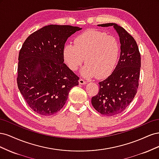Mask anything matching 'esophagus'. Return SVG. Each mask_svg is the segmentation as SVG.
<instances>
[{"label":"esophagus","mask_w":159,"mask_h":159,"mask_svg":"<svg viewBox=\"0 0 159 159\" xmlns=\"http://www.w3.org/2000/svg\"><path fill=\"white\" fill-rule=\"evenodd\" d=\"M79 83L80 85H85L87 84V81H85L83 79H80L79 80Z\"/></svg>","instance_id":"34e87169"}]
</instances>
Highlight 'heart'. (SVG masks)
<instances>
[{
  "mask_svg": "<svg viewBox=\"0 0 159 159\" xmlns=\"http://www.w3.org/2000/svg\"><path fill=\"white\" fill-rule=\"evenodd\" d=\"M74 43L66 45L63 51L64 60L71 70H78L85 60L81 74L86 78H103L113 71L119 55L115 38L91 30L76 37Z\"/></svg>",
  "mask_w": 159,
  "mask_h": 159,
  "instance_id": "b5f03b06",
  "label": "heart"
}]
</instances>
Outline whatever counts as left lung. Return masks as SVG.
Segmentation results:
<instances>
[{
	"instance_id": "obj_1",
	"label": "left lung",
	"mask_w": 159,
	"mask_h": 159,
	"mask_svg": "<svg viewBox=\"0 0 159 159\" xmlns=\"http://www.w3.org/2000/svg\"><path fill=\"white\" fill-rule=\"evenodd\" d=\"M98 26H113L121 44V54L116 68L107 79L100 81L98 93L91 98V104L97 111L113 116L123 111L137 92L141 54L136 41L123 27L115 23Z\"/></svg>"
}]
</instances>
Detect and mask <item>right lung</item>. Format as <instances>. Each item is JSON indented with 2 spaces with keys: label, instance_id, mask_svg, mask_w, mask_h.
Returning a JSON list of instances; mask_svg holds the SVG:
<instances>
[{
  "label": "right lung",
  "instance_id": "obj_1",
  "mask_svg": "<svg viewBox=\"0 0 159 159\" xmlns=\"http://www.w3.org/2000/svg\"><path fill=\"white\" fill-rule=\"evenodd\" d=\"M81 28L48 25L28 36L19 52L17 84L34 111L49 116L64 107L79 77L64 63L68 38Z\"/></svg>",
  "mask_w": 159,
  "mask_h": 159
}]
</instances>
